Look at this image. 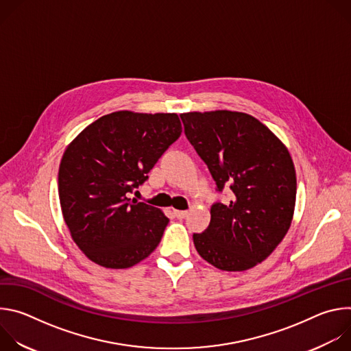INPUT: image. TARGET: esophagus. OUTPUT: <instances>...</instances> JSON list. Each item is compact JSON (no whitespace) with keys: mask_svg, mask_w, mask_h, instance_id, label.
I'll return each mask as SVG.
<instances>
[{"mask_svg":"<svg viewBox=\"0 0 351 351\" xmlns=\"http://www.w3.org/2000/svg\"><path fill=\"white\" fill-rule=\"evenodd\" d=\"M187 211H179V210H173V215L178 218V219H183L187 217Z\"/></svg>","mask_w":351,"mask_h":351,"instance_id":"obj_1","label":"esophagus"}]
</instances>
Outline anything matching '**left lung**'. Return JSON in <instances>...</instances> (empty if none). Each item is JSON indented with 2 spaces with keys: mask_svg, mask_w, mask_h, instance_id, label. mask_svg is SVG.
<instances>
[{
  "mask_svg": "<svg viewBox=\"0 0 351 351\" xmlns=\"http://www.w3.org/2000/svg\"><path fill=\"white\" fill-rule=\"evenodd\" d=\"M184 134L207 164L219 191L197 253L222 271H245L264 261L286 236L295 206V171L287 147L258 119L236 111L186 112Z\"/></svg>",
  "mask_w": 351,
  "mask_h": 351,
  "instance_id": "1",
  "label": "left lung"
}]
</instances>
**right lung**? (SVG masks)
I'll return each mask as SVG.
<instances>
[{
  "label": "right lung",
  "instance_id": "1",
  "mask_svg": "<svg viewBox=\"0 0 351 351\" xmlns=\"http://www.w3.org/2000/svg\"><path fill=\"white\" fill-rule=\"evenodd\" d=\"M176 114L117 111L98 118L66 147L58 172L64 221L73 241L104 268H130L152 254L169 219L128 195L179 138Z\"/></svg>",
  "mask_w": 351,
  "mask_h": 351
}]
</instances>
